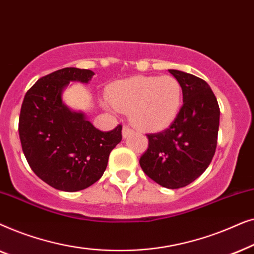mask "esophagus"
<instances>
[{
  "label": "esophagus",
  "mask_w": 254,
  "mask_h": 254,
  "mask_svg": "<svg viewBox=\"0 0 254 254\" xmlns=\"http://www.w3.org/2000/svg\"><path fill=\"white\" fill-rule=\"evenodd\" d=\"M133 133H134V129H131L130 127H128V126L123 127V137L129 136V135L133 134Z\"/></svg>",
  "instance_id": "esophagus-1"
}]
</instances>
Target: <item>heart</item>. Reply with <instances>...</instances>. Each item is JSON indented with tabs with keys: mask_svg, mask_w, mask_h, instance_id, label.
<instances>
[{
	"mask_svg": "<svg viewBox=\"0 0 254 254\" xmlns=\"http://www.w3.org/2000/svg\"><path fill=\"white\" fill-rule=\"evenodd\" d=\"M110 99L116 109L129 112L130 121L145 130L168 126L182 104V86L171 75L136 76L113 85Z\"/></svg>",
	"mask_w": 254,
	"mask_h": 254,
	"instance_id": "obj_1",
	"label": "heart"
}]
</instances>
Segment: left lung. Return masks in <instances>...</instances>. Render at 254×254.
Wrapping results in <instances>:
<instances>
[{
  "instance_id": "obj_1",
  "label": "left lung",
  "mask_w": 254,
  "mask_h": 254,
  "mask_svg": "<svg viewBox=\"0 0 254 254\" xmlns=\"http://www.w3.org/2000/svg\"><path fill=\"white\" fill-rule=\"evenodd\" d=\"M183 90V106L166 129L147 134L148 149L140 165L149 178L166 189H180L206 171L214 157L220 106L206 81L170 69Z\"/></svg>"
}]
</instances>
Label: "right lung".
Wrapping results in <instances>:
<instances>
[{"label": "right lung", "instance_id": "obj_1", "mask_svg": "<svg viewBox=\"0 0 254 254\" xmlns=\"http://www.w3.org/2000/svg\"><path fill=\"white\" fill-rule=\"evenodd\" d=\"M88 69L64 68L41 77L27 90L19 114L22 149L32 171L54 189L77 192L102 178L110 152L123 138L118 126L102 131L62 103L70 81L88 83Z\"/></svg>", "mask_w": 254, "mask_h": 254}]
</instances>
